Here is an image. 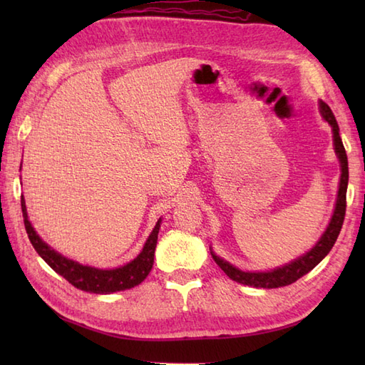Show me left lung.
<instances>
[{
	"instance_id": "left-lung-1",
	"label": "left lung",
	"mask_w": 365,
	"mask_h": 365,
	"mask_svg": "<svg viewBox=\"0 0 365 365\" xmlns=\"http://www.w3.org/2000/svg\"><path fill=\"white\" fill-rule=\"evenodd\" d=\"M320 113L323 119L327 120L331 128H332V138H334V150L337 158L340 161V183H339V191H337V200H336V208L334 213H332V218L329 221V226L327 230L323 232L322 238L317 242V245L312 247L311 251L302 254L301 257L294 259L293 262L287 263L284 267L274 268L271 271H259V273H251V271H242L230 265L229 262L218 257L212 251V257L216 262L224 273H226L232 281L257 287V289H277V287L290 285L294 281H298L299 277L307 274L309 271L314 269L319 263L327 257L328 252L332 250L336 240L340 234V229H342V224L345 220V208H346V187H348V160H346V152L342 139L339 135V125L337 120L332 114L331 108L320 102Z\"/></svg>"
}]
</instances>
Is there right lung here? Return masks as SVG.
<instances>
[{
  "label": "right lung",
  "mask_w": 365,
  "mask_h": 365,
  "mask_svg": "<svg viewBox=\"0 0 365 365\" xmlns=\"http://www.w3.org/2000/svg\"><path fill=\"white\" fill-rule=\"evenodd\" d=\"M21 212H23V221H25V229L31 245L34 246L37 254L48 263V265L56 271L58 274L67 279L76 289L89 293H100V294H108L127 289H133V287L141 284L147 274L150 273L153 267V255H155V247H157V240H158V232H160V224L161 220L155 224L152 234L147 238V242L143 247V251L138 254V257L128 262L127 265L113 268V269H100L94 267L81 265V263L71 260L64 257L63 254H59L46 245L43 240L37 235L34 227L31 226L26 213V205L25 199L21 196Z\"/></svg>",
  "instance_id": "obj_1"
}]
</instances>
